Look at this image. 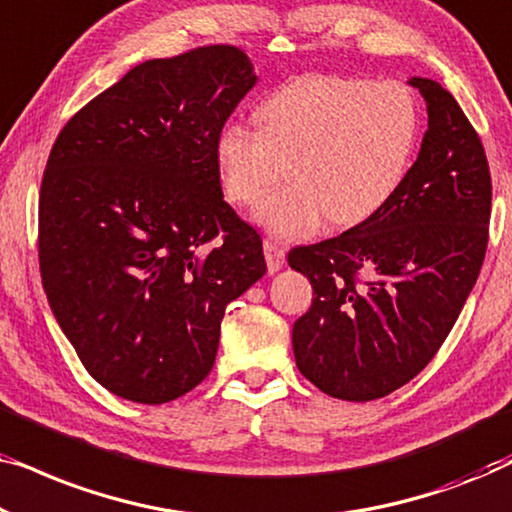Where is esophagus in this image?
<instances>
[{
	"label": "esophagus",
	"instance_id": "obj_1",
	"mask_svg": "<svg viewBox=\"0 0 512 512\" xmlns=\"http://www.w3.org/2000/svg\"><path fill=\"white\" fill-rule=\"evenodd\" d=\"M263 249H265V261H268V272L282 270L284 268V258H286L284 247H279V244L272 242V240H265Z\"/></svg>",
	"mask_w": 512,
	"mask_h": 512
}]
</instances>
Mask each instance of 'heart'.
Returning <instances> with one entry per match:
<instances>
[{
	"label": "heart",
	"instance_id": "heart-1",
	"mask_svg": "<svg viewBox=\"0 0 512 512\" xmlns=\"http://www.w3.org/2000/svg\"><path fill=\"white\" fill-rule=\"evenodd\" d=\"M256 128L230 123L216 137L226 195L251 205L286 174L293 181L258 202L256 221L277 237L321 223L356 226L401 186L417 142V104L403 83L340 76L298 79L256 111Z\"/></svg>",
	"mask_w": 512,
	"mask_h": 512
}]
</instances>
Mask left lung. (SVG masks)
I'll return each instance as SVG.
<instances>
[{"label": "left lung", "instance_id": "left-lung-1", "mask_svg": "<svg viewBox=\"0 0 512 512\" xmlns=\"http://www.w3.org/2000/svg\"><path fill=\"white\" fill-rule=\"evenodd\" d=\"M408 83L429 128L394 198L347 233L289 251L314 291L293 324L296 366L342 401H375L422 373L485 261L492 179L478 132L438 81Z\"/></svg>", "mask_w": 512, "mask_h": 512}]
</instances>
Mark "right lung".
Segmentation results:
<instances>
[{
	"label": "right lung",
	"mask_w": 512,
	"mask_h": 512,
	"mask_svg": "<svg viewBox=\"0 0 512 512\" xmlns=\"http://www.w3.org/2000/svg\"><path fill=\"white\" fill-rule=\"evenodd\" d=\"M247 55L146 60L55 139L39 195L48 305L111 394L160 405L205 380L228 303L265 275L263 242L223 200L216 137L256 86Z\"/></svg>",
	"instance_id": "obj_1"
}]
</instances>
